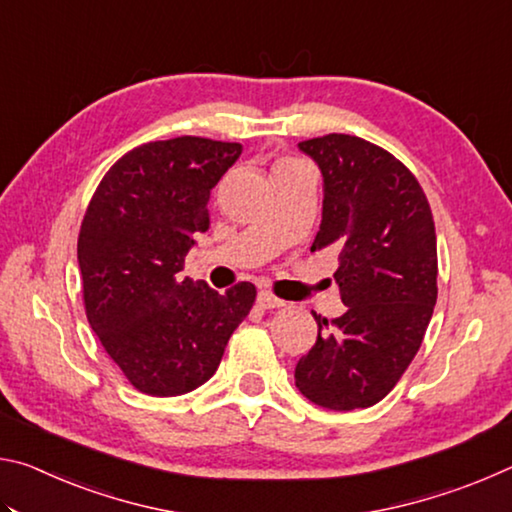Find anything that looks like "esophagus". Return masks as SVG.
I'll list each match as a JSON object with an SVG mask.
<instances>
[{"label": "esophagus", "mask_w": 512, "mask_h": 512, "mask_svg": "<svg viewBox=\"0 0 512 512\" xmlns=\"http://www.w3.org/2000/svg\"><path fill=\"white\" fill-rule=\"evenodd\" d=\"M257 305L262 309H280V307H284V300L275 298L271 291H259L257 293Z\"/></svg>", "instance_id": "esophagus-1"}]
</instances>
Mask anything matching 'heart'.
<instances>
[{
    "instance_id": "b5f03b06",
    "label": "heart",
    "mask_w": 512,
    "mask_h": 512,
    "mask_svg": "<svg viewBox=\"0 0 512 512\" xmlns=\"http://www.w3.org/2000/svg\"><path fill=\"white\" fill-rule=\"evenodd\" d=\"M282 164H298V162H293V160H284V162H280V167Z\"/></svg>"
}]
</instances>
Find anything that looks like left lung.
<instances>
[{
	"mask_svg": "<svg viewBox=\"0 0 512 512\" xmlns=\"http://www.w3.org/2000/svg\"><path fill=\"white\" fill-rule=\"evenodd\" d=\"M323 173V221L311 250L334 246V280L348 307L316 316L318 339L296 366V386L332 411L368 409L393 391L427 332L438 298L436 225L404 164L361 137L300 142Z\"/></svg>",
	"mask_w": 512,
	"mask_h": 512,
	"instance_id": "obj_1",
	"label": "left lung"
}]
</instances>
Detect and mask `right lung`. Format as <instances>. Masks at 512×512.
<instances>
[{"instance_id":"add662e5","label":"right lung","mask_w":512,"mask_h":512,"mask_svg":"<svg viewBox=\"0 0 512 512\" xmlns=\"http://www.w3.org/2000/svg\"><path fill=\"white\" fill-rule=\"evenodd\" d=\"M239 155L237 142L192 135L142 144L112 164L83 216L85 314L146 395L205 384L255 302L250 282L219 293L180 275L194 235L210 228L212 187Z\"/></svg>"}]
</instances>
